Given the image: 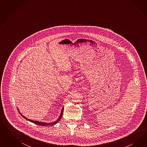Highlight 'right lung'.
<instances>
[{"label": "right lung", "instance_id": "obj_1", "mask_svg": "<svg viewBox=\"0 0 147 147\" xmlns=\"http://www.w3.org/2000/svg\"><path fill=\"white\" fill-rule=\"evenodd\" d=\"M18 111H19V110H18ZM63 108H62V111H61V114H60V116L59 117L58 120L56 121H55L54 122H52V123H45V122H39V121H34L31 120H30V119H27L26 117H25L24 116L22 115V114L19 111V113H20V114L22 116V117H23L25 119H26L27 120L29 121H30V122H33V123H35L36 125L45 126V125H55L56 123H57L58 122H59V121L60 120V119H61V117H62V115H63Z\"/></svg>", "mask_w": 147, "mask_h": 147}]
</instances>
